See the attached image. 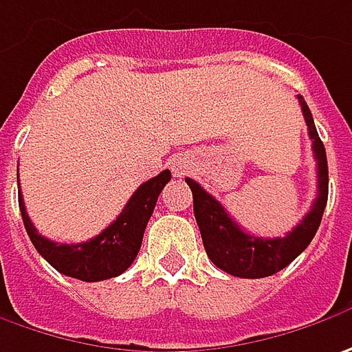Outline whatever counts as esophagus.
<instances>
[{
    "label": "esophagus",
    "mask_w": 352,
    "mask_h": 352,
    "mask_svg": "<svg viewBox=\"0 0 352 352\" xmlns=\"http://www.w3.org/2000/svg\"><path fill=\"white\" fill-rule=\"evenodd\" d=\"M169 165H171V171H173L175 177L185 175V171L189 169V161L185 160V157H173V161Z\"/></svg>",
    "instance_id": "esophagus-1"
}]
</instances>
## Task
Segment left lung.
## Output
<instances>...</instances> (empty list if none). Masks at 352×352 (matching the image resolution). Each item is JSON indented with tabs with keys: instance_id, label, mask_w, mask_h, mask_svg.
Listing matches in <instances>:
<instances>
[{
	"instance_id": "8db88e82",
	"label": "left lung",
	"mask_w": 352,
	"mask_h": 352,
	"mask_svg": "<svg viewBox=\"0 0 352 352\" xmlns=\"http://www.w3.org/2000/svg\"><path fill=\"white\" fill-rule=\"evenodd\" d=\"M298 98L309 130V138L314 140V155L317 161V199L311 205V210L292 232H287L283 238H260L244 232L212 195H208L197 181L189 177L185 179L192 191V210L203 236L206 256L214 266L230 276L254 280L278 274L309 246L321 224L329 195L327 153L315 130L309 106L305 104L303 96Z\"/></svg>"
}]
</instances>
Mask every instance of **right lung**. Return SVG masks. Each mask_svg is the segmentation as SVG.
I'll use <instances>...</instances> for the list:
<instances>
[{"mask_svg":"<svg viewBox=\"0 0 352 352\" xmlns=\"http://www.w3.org/2000/svg\"><path fill=\"white\" fill-rule=\"evenodd\" d=\"M171 171L165 169L160 175L146 181L138 187V191L131 195L124 210L110 226H106L98 236L90 238L80 244H56L49 238L41 236L37 228L29 219L25 210L23 195L19 189V208L27 234L31 238L37 252L51 264V266L82 282H100L110 280L120 274H124L142 248L144 232L153 208L157 203V197L163 187L169 183Z\"/></svg>","mask_w":352,"mask_h":352,"instance_id":"right-lung-1","label":"right lung"}]
</instances>
